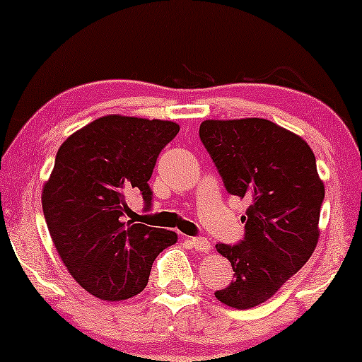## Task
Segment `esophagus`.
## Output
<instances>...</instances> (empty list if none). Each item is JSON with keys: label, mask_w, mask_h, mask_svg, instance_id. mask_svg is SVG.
<instances>
[{"label": "esophagus", "mask_w": 362, "mask_h": 362, "mask_svg": "<svg viewBox=\"0 0 362 362\" xmlns=\"http://www.w3.org/2000/svg\"><path fill=\"white\" fill-rule=\"evenodd\" d=\"M189 242L195 248V250H199V252H207L211 248L209 242H207V238H204V236H194V238H190Z\"/></svg>", "instance_id": "obj_1"}]
</instances>
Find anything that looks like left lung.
I'll return each mask as SVG.
<instances>
[{"label":"left lung","instance_id":"8db88e82","mask_svg":"<svg viewBox=\"0 0 362 362\" xmlns=\"http://www.w3.org/2000/svg\"><path fill=\"white\" fill-rule=\"evenodd\" d=\"M199 136L228 194L248 201L243 240L216 245L235 274L214 296L231 308H253L315 252L325 187L306 141L271 120H204Z\"/></svg>","mask_w":362,"mask_h":362}]
</instances>
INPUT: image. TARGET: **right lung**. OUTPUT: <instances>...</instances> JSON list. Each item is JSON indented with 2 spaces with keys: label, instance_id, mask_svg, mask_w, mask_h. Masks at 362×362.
Instances as JSON below:
<instances>
[{
  "label": "right lung",
  "instance_id": "obj_1",
  "mask_svg": "<svg viewBox=\"0 0 362 362\" xmlns=\"http://www.w3.org/2000/svg\"><path fill=\"white\" fill-rule=\"evenodd\" d=\"M178 131L170 120L105 115L57 151L42 190L45 223L73 279L103 301L139 294L156 257L177 242L175 231L126 223L122 216L132 192L151 207L148 180Z\"/></svg>",
  "mask_w": 362,
  "mask_h": 362
}]
</instances>
